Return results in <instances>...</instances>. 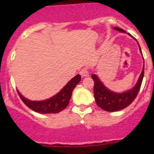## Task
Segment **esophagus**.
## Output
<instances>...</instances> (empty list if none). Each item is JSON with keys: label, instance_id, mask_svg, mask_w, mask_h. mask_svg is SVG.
I'll return each instance as SVG.
<instances>
[{"label": "esophagus", "instance_id": "esophagus-1", "mask_svg": "<svg viewBox=\"0 0 154 154\" xmlns=\"http://www.w3.org/2000/svg\"><path fill=\"white\" fill-rule=\"evenodd\" d=\"M79 73L82 75V77H86V76H89V71H88V69H87V68H83L82 69H81Z\"/></svg>", "mask_w": 154, "mask_h": 154}]
</instances>
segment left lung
<instances>
[{
    "label": "left lung",
    "mask_w": 154,
    "mask_h": 154,
    "mask_svg": "<svg viewBox=\"0 0 154 154\" xmlns=\"http://www.w3.org/2000/svg\"><path fill=\"white\" fill-rule=\"evenodd\" d=\"M114 30L121 31L125 33L126 31L122 28H114ZM130 35V34H129ZM140 50L141 51V48L139 45ZM144 75V64L140 78H139L137 83L133 87V89L127 92L123 93H117L114 92L108 89L106 86H104L102 82L99 80L96 75L92 74V79L94 81V97L96 99V103L99 107L102 109L107 111V112H115L118 110H121L127 107L129 105L131 104L133 100L138 95V92L140 89L141 84H142L143 79Z\"/></svg>",
    "instance_id": "left-lung-1"
}]
</instances>
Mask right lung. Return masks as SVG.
<instances>
[{
  "mask_svg": "<svg viewBox=\"0 0 154 154\" xmlns=\"http://www.w3.org/2000/svg\"><path fill=\"white\" fill-rule=\"evenodd\" d=\"M81 76L80 75H77L72 79L58 93L44 101H31L24 98L18 91L17 93L23 103L35 112L42 114L58 113L67 107L73 89L75 88L76 85L79 84Z\"/></svg>",
  "mask_w": 154,
  "mask_h": 154,
  "instance_id": "right-lung-1",
  "label": "right lung"
}]
</instances>
